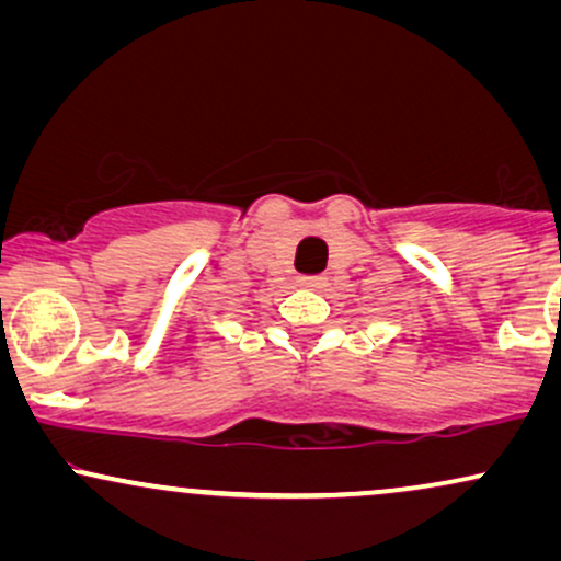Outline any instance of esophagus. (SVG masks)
I'll return each mask as SVG.
<instances>
[{
	"label": "esophagus",
	"mask_w": 561,
	"mask_h": 561,
	"mask_svg": "<svg viewBox=\"0 0 561 561\" xmlns=\"http://www.w3.org/2000/svg\"><path fill=\"white\" fill-rule=\"evenodd\" d=\"M298 285L306 287V289H317V293H319V289L327 287V276H319V274L317 276H300Z\"/></svg>",
	"instance_id": "esophagus-1"
}]
</instances>
